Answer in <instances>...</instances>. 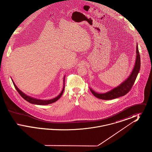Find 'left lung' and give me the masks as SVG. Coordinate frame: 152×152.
I'll return each instance as SVG.
<instances>
[{
    "label": "left lung",
    "mask_w": 152,
    "mask_h": 152,
    "mask_svg": "<svg viewBox=\"0 0 152 152\" xmlns=\"http://www.w3.org/2000/svg\"><path fill=\"white\" fill-rule=\"evenodd\" d=\"M141 66L140 56L138 51V45L136 46V59L134 68L130 76L123 82L118 86L112 89L108 92L104 94H99L96 92L92 89L89 88L92 94L98 99L102 100H112L117 97L123 96L128 94L130 91L132 86H133L135 80L137 78L138 73H139Z\"/></svg>",
    "instance_id": "8db88e82"
}]
</instances>
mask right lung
I'll return each mask as SVG.
<instances>
[{"mask_svg": "<svg viewBox=\"0 0 152 152\" xmlns=\"http://www.w3.org/2000/svg\"><path fill=\"white\" fill-rule=\"evenodd\" d=\"M65 76H64V79H63V90L61 91V93L60 94L58 95L57 97H56L55 98H53L51 100H39V99H37L35 98H33L31 96H27V94H25L24 93H23L22 91H21L17 86L15 85V84L14 83V82L13 81V80H12V83L14 84V86L15 89H16V91H18V92L20 94V95L22 96V97L26 100V101L29 102V103L31 104H36V105H48V104H50L52 103H53L55 102V101L58 100L60 97L62 96V94H63V92H64V88H65V85H64V83H65Z\"/></svg>", "mask_w": 152, "mask_h": 152, "instance_id": "1", "label": "right lung"}]
</instances>
